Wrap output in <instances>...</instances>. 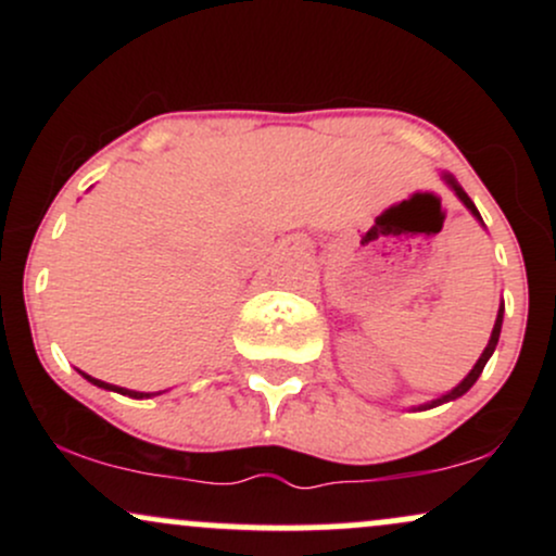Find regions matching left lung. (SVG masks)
I'll return each mask as SVG.
<instances>
[{
  "label": "left lung",
  "instance_id": "8db88e82",
  "mask_svg": "<svg viewBox=\"0 0 556 556\" xmlns=\"http://www.w3.org/2000/svg\"><path fill=\"white\" fill-rule=\"evenodd\" d=\"M444 180L452 185V190H455V193H457V198H460V201L465 203V206H468V208H470V212H473V214L478 216V219H481V214H478V208L473 206V201H470V198H468V195H465V190L460 188V185H457L455 180H452V177H450V175H446V177H444ZM500 331H502V308H500V316H496L494 331H491V340H489V344H486V350H483V355H481V358H478V363H476V366H473V371H470L468 376H465V379L460 381V384H457L455 389H452V392H450V394H444V397H439V400H433V402H429V405H424V410H426V407H437V405H442V402H450V400L460 397V394H465V392H468V389H470V387H473V384H476V379H478V376H481V371H483V366H486V361L491 358V353H494L496 342H500Z\"/></svg>",
  "mask_w": 556,
  "mask_h": 556
}]
</instances>
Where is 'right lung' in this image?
Instances as JSON below:
<instances>
[{
	"label": "right lung",
	"mask_w": 556,
	"mask_h": 556,
	"mask_svg": "<svg viewBox=\"0 0 556 556\" xmlns=\"http://www.w3.org/2000/svg\"><path fill=\"white\" fill-rule=\"evenodd\" d=\"M86 376V374H83ZM88 381H91V384H96V387H104V389H114V392H123V394H130V397H146L143 392H130V389H123V387H114V384H106V381H99V379H93V376H86Z\"/></svg>",
	"instance_id": "1"
}]
</instances>
